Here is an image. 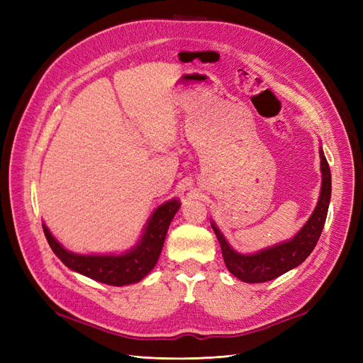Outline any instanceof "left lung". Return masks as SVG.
Instances as JSON below:
<instances>
[{
  "mask_svg": "<svg viewBox=\"0 0 363 363\" xmlns=\"http://www.w3.org/2000/svg\"><path fill=\"white\" fill-rule=\"evenodd\" d=\"M321 157V191L320 199L313 208L311 218L307 219L306 224L298 230V233L288 240H283L268 248L259 250L250 255H242L232 248L227 242L224 235L219 232V228L213 221H211L213 232L221 245L223 257L225 262L227 269L233 274L235 277L245 283H263L277 279L281 274L288 272L307 259V256L313 251L318 239L325 224V218L328 212V204H330L332 196V174L328 168L327 159L324 156L323 147H320Z\"/></svg>",
  "mask_w": 363,
  "mask_h": 363,
  "instance_id": "left-lung-1",
  "label": "left lung"
}]
</instances>
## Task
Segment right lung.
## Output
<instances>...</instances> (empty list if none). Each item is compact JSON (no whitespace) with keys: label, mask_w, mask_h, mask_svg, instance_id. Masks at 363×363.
Returning <instances> with one entry per match:
<instances>
[{"label":"right lung","mask_w":363,"mask_h":363,"mask_svg":"<svg viewBox=\"0 0 363 363\" xmlns=\"http://www.w3.org/2000/svg\"><path fill=\"white\" fill-rule=\"evenodd\" d=\"M180 206L182 203L177 199H171L160 204L148 218L140 239L121 255L72 252L51 235L45 224H42V227L52 252L63 262V265L95 281L111 284V286H127V284L140 281L156 267L169 224Z\"/></svg>","instance_id":"add662e5"}]
</instances>
